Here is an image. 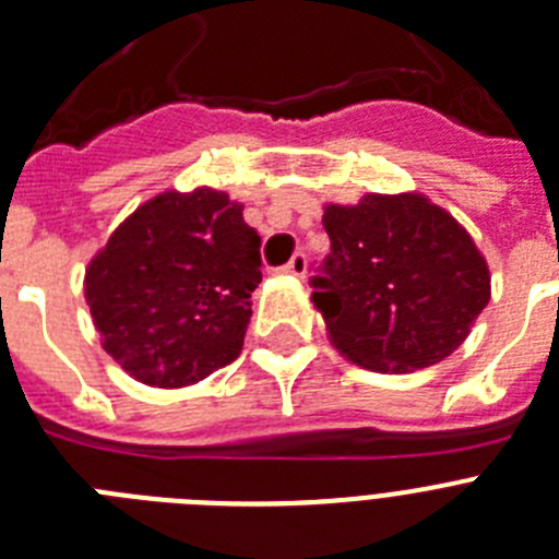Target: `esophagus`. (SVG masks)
<instances>
[{
  "label": "esophagus",
  "mask_w": 559,
  "mask_h": 559,
  "mask_svg": "<svg viewBox=\"0 0 559 559\" xmlns=\"http://www.w3.org/2000/svg\"><path fill=\"white\" fill-rule=\"evenodd\" d=\"M305 271H308V257H305V251H297V254L288 260V265H285V274L305 276Z\"/></svg>",
  "instance_id": "obj_1"
}]
</instances>
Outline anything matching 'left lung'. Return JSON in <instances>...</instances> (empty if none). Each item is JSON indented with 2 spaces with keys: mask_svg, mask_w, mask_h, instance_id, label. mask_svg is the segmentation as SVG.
<instances>
[{
  "mask_svg": "<svg viewBox=\"0 0 559 559\" xmlns=\"http://www.w3.org/2000/svg\"><path fill=\"white\" fill-rule=\"evenodd\" d=\"M331 254L311 276L336 350L367 370L413 373L464 345L489 302V269L466 228L424 194L325 206Z\"/></svg>",
  "mask_w": 559,
  "mask_h": 559,
  "instance_id": "8db88e82",
  "label": "left lung"
}]
</instances>
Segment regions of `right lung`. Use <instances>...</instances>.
I'll return each instance as SVG.
<instances>
[{"instance_id":"add662e5","label":"right lung","mask_w":559,"mask_h":559,"mask_svg":"<svg viewBox=\"0 0 559 559\" xmlns=\"http://www.w3.org/2000/svg\"><path fill=\"white\" fill-rule=\"evenodd\" d=\"M260 234L209 186L164 192L112 231L84 276L104 350L150 388H186L242 350Z\"/></svg>"}]
</instances>
